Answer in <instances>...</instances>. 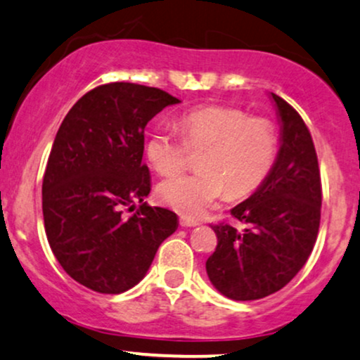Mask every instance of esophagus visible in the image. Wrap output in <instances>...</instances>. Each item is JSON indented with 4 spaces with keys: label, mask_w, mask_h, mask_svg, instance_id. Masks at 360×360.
<instances>
[{
    "label": "esophagus",
    "mask_w": 360,
    "mask_h": 360,
    "mask_svg": "<svg viewBox=\"0 0 360 360\" xmlns=\"http://www.w3.org/2000/svg\"><path fill=\"white\" fill-rule=\"evenodd\" d=\"M179 223H181V226H186V228H193L199 224L198 219H191V218H188V216H181Z\"/></svg>",
    "instance_id": "34e87169"
}]
</instances>
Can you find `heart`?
<instances>
[{"label": "heart", "mask_w": 360, "mask_h": 360, "mask_svg": "<svg viewBox=\"0 0 360 360\" xmlns=\"http://www.w3.org/2000/svg\"><path fill=\"white\" fill-rule=\"evenodd\" d=\"M183 137L155 129L147 139L146 154L159 174L174 176L188 166L189 155L202 150L201 171L172 177L159 186V198L177 213L199 216L228 191L233 198L262 186L278 154V134L268 117L248 115L236 107L210 105L179 119Z\"/></svg>", "instance_id": "obj_1"}]
</instances>
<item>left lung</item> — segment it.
<instances>
[{
	"instance_id": "8db88e82",
	"label": "left lung",
	"mask_w": 360,
	"mask_h": 360,
	"mask_svg": "<svg viewBox=\"0 0 360 360\" xmlns=\"http://www.w3.org/2000/svg\"><path fill=\"white\" fill-rule=\"evenodd\" d=\"M281 120V146L270 174L253 196L231 210L245 224H213L218 238L206 271L233 300L278 292L309 259L320 226L322 183L314 141L300 114L271 94Z\"/></svg>"
}]
</instances>
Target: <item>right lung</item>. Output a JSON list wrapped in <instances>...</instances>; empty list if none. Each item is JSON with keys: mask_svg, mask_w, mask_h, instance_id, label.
Segmentation results:
<instances>
[{"mask_svg": "<svg viewBox=\"0 0 360 360\" xmlns=\"http://www.w3.org/2000/svg\"><path fill=\"white\" fill-rule=\"evenodd\" d=\"M176 97L114 82L86 92L60 125L43 176V221L62 268L98 293H122L144 278L177 216L144 202V129ZM136 213L125 219L123 210Z\"/></svg>", "mask_w": 360, "mask_h": 360, "instance_id": "obj_1", "label": "right lung"}]
</instances>
